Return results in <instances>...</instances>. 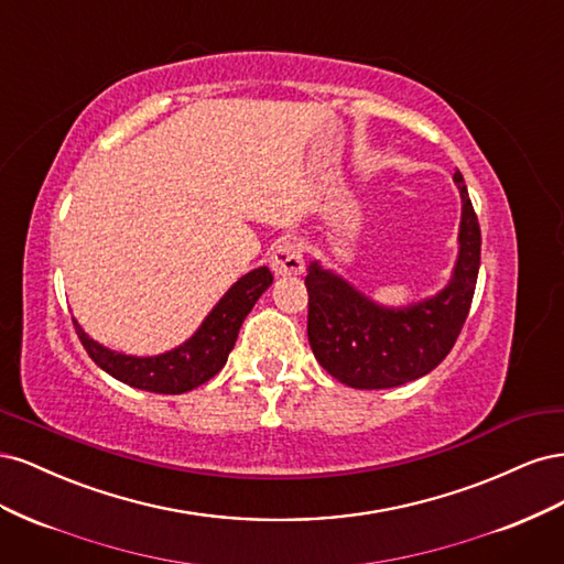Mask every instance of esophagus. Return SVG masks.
<instances>
[{"instance_id":"obj_1","label":"esophagus","mask_w":564,"mask_h":564,"mask_svg":"<svg viewBox=\"0 0 564 564\" xmlns=\"http://www.w3.org/2000/svg\"><path fill=\"white\" fill-rule=\"evenodd\" d=\"M270 268L280 278H294L301 275L305 261H303V249L292 237H284V240L275 247L270 256Z\"/></svg>"}]
</instances>
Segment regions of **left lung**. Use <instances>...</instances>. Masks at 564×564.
<instances>
[{"label": "left lung", "mask_w": 564, "mask_h": 564, "mask_svg": "<svg viewBox=\"0 0 564 564\" xmlns=\"http://www.w3.org/2000/svg\"><path fill=\"white\" fill-rule=\"evenodd\" d=\"M458 259L449 284L440 294L404 308H386L357 292L340 275L308 265V340L317 362L350 388H395L433 371L468 317L477 270H480V224L460 172Z\"/></svg>", "instance_id": "1"}]
</instances>
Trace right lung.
Masks as SVG:
<instances>
[{
    "label": "right lung",
    "mask_w": 564,
    "mask_h": 564,
    "mask_svg": "<svg viewBox=\"0 0 564 564\" xmlns=\"http://www.w3.org/2000/svg\"><path fill=\"white\" fill-rule=\"evenodd\" d=\"M270 284L272 272L265 265L247 272L214 305V311L204 317L199 329L183 346L155 357L115 352L89 338V334L79 327L77 319L73 322L84 350L110 377L148 392L181 395V392L207 383L224 369L230 350L235 348V340L237 334H240L245 317L251 313L253 303L261 299Z\"/></svg>",
    "instance_id": "add662e5"
}]
</instances>
